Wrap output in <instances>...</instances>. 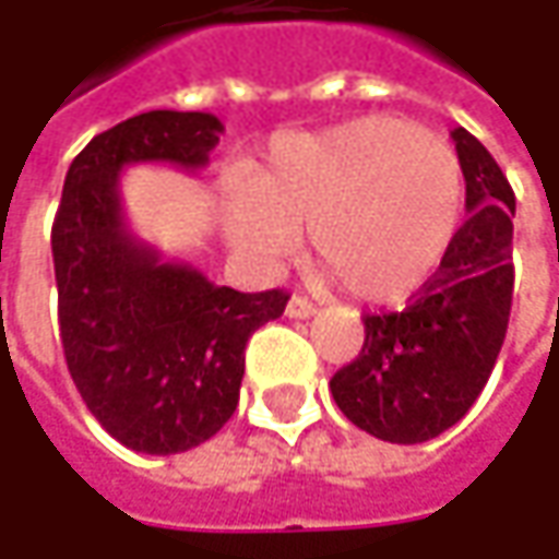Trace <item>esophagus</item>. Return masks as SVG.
I'll return each instance as SVG.
<instances>
[{"label": "esophagus", "mask_w": 559, "mask_h": 559, "mask_svg": "<svg viewBox=\"0 0 559 559\" xmlns=\"http://www.w3.org/2000/svg\"><path fill=\"white\" fill-rule=\"evenodd\" d=\"M313 313H317V308H313L308 298L292 295L289 305H286V317H292V320H308V317H313Z\"/></svg>", "instance_id": "34e87169"}]
</instances>
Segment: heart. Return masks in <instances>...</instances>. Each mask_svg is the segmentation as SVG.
I'll use <instances>...</instances> for the list:
<instances>
[{
  "mask_svg": "<svg viewBox=\"0 0 559 559\" xmlns=\"http://www.w3.org/2000/svg\"><path fill=\"white\" fill-rule=\"evenodd\" d=\"M463 214L457 152L395 118H364L276 142L226 233L254 258H283L308 226L313 261L370 305H395L436 273Z\"/></svg>",
  "mask_w": 559,
  "mask_h": 559,
  "instance_id": "1",
  "label": "heart"
}]
</instances>
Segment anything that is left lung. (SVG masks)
I'll use <instances>...</instances> for the list:
<instances>
[{
  "label": "left lung",
  "instance_id": "left-lung-1",
  "mask_svg": "<svg viewBox=\"0 0 559 559\" xmlns=\"http://www.w3.org/2000/svg\"><path fill=\"white\" fill-rule=\"evenodd\" d=\"M451 140L469 221L404 311L364 317L360 355L330 379L338 411L392 444L436 439L473 407L510 320L516 199L483 142L463 127Z\"/></svg>",
  "mask_w": 559,
  "mask_h": 559
}]
</instances>
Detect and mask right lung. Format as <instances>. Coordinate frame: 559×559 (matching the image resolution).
<instances>
[{"instance_id": "1", "label": "right lung", "mask_w": 559, "mask_h": 559, "mask_svg": "<svg viewBox=\"0 0 559 559\" xmlns=\"http://www.w3.org/2000/svg\"><path fill=\"white\" fill-rule=\"evenodd\" d=\"M224 123L145 111L98 133L71 164L52 226L61 348L76 392L108 436L140 454H180L224 429L239 404L246 342L286 311L283 289L214 286L164 261L127 224L130 164L202 170Z\"/></svg>"}]
</instances>
